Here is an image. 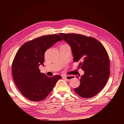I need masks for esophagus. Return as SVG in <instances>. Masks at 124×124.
<instances>
[{"label": "esophagus", "instance_id": "1", "mask_svg": "<svg viewBox=\"0 0 124 124\" xmlns=\"http://www.w3.org/2000/svg\"><path fill=\"white\" fill-rule=\"evenodd\" d=\"M62 78H63L66 79L67 80H70V79H72L73 78V77L72 76H64Z\"/></svg>", "mask_w": 124, "mask_h": 124}]
</instances>
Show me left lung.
I'll use <instances>...</instances> for the list:
<instances>
[{"label": "left lung", "mask_w": 124, "mask_h": 124, "mask_svg": "<svg viewBox=\"0 0 124 124\" xmlns=\"http://www.w3.org/2000/svg\"><path fill=\"white\" fill-rule=\"evenodd\" d=\"M59 35L71 48L74 62H79L78 68L84 71L79 79L80 85L74 91L84 98L95 96L105 85L110 76L107 50L94 38L73 33Z\"/></svg>", "instance_id": "1"}]
</instances>
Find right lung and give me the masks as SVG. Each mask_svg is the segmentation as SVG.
<instances>
[{"instance_id": "obj_1", "label": "right lung", "mask_w": 124, "mask_h": 124, "mask_svg": "<svg viewBox=\"0 0 124 124\" xmlns=\"http://www.w3.org/2000/svg\"><path fill=\"white\" fill-rule=\"evenodd\" d=\"M62 40L57 34L46 35L26 42L16 52L12 65L13 79L21 93L30 101L45 99L61 78L59 75L46 76L39 67L44 66L45 51Z\"/></svg>"}]
</instances>
